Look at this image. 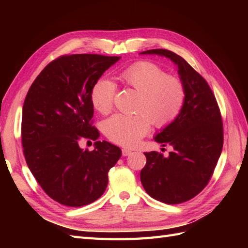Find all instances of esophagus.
<instances>
[{"label":"esophagus","instance_id":"34e87169","mask_svg":"<svg viewBox=\"0 0 248 248\" xmlns=\"http://www.w3.org/2000/svg\"><path fill=\"white\" fill-rule=\"evenodd\" d=\"M131 154H132V150H130V149H128V148H124V149H123V155H124V156L130 155Z\"/></svg>","mask_w":248,"mask_h":248}]
</instances>
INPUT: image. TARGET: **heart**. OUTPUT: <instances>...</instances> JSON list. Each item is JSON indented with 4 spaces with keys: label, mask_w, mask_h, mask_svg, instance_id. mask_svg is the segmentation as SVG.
<instances>
[{
    "label": "heart",
    "mask_w": 248,
    "mask_h": 248,
    "mask_svg": "<svg viewBox=\"0 0 248 248\" xmlns=\"http://www.w3.org/2000/svg\"><path fill=\"white\" fill-rule=\"evenodd\" d=\"M124 85L140 93L138 115L116 114L104 124V134L116 144L132 147L149 132L151 123L165 128L180 115L186 98V89L180 78L168 73L151 62H138L119 72ZM116 84L100 78L93 86L91 99L93 108L101 114L113 108Z\"/></svg>",
    "instance_id": "heart-1"
}]
</instances>
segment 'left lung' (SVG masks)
I'll list each match as a JSON object with an SVG mask.
<instances>
[{"label":"left lung","instance_id":"obj_1","mask_svg":"<svg viewBox=\"0 0 248 248\" xmlns=\"http://www.w3.org/2000/svg\"><path fill=\"white\" fill-rule=\"evenodd\" d=\"M140 54L170 59L186 89L180 115L154 138L173 150L166 157L156 151L145 152L147 162L140 170L141 184L149 196L168 204L181 203L202 192L212 177L223 149L222 116L207 81L181 56L164 49Z\"/></svg>","mask_w":248,"mask_h":248}]
</instances>
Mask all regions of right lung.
Segmentation results:
<instances>
[{"mask_svg":"<svg viewBox=\"0 0 248 248\" xmlns=\"http://www.w3.org/2000/svg\"><path fill=\"white\" fill-rule=\"evenodd\" d=\"M119 60L61 56L45 67L25 97L21 135L26 164L46 194L68 207H83L101 197L108 170L121 156L119 147L107 140L95 142L93 152L78 146L82 138H99L92 125V89Z\"/></svg>","mask_w":248,"mask_h":248,"instance_id":"right-lung-1","label":"right lung"}]
</instances>
